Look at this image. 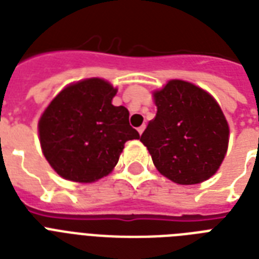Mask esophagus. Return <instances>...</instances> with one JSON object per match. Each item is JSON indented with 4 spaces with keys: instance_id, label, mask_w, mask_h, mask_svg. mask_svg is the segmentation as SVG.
<instances>
[{
    "instance_id": "esophagus-1",
    "label": "esophagus",
    "mask_w": 259,
    "mask_h": 259,
    "mask_svg": "<svg viewBox=\"0 0 259 259\" xmlns=\"http://www.w3.org/2000/svg\"><path fill=\"white\" fill-rule=\"evenodd\" d=\"M138 133L140 134H142L144 133V130H145V125H142V126H140V127H138Z\"/></svg>"
}]
</instances>
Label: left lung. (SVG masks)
<instances>
[{"instance_id":"1","label":"left lung","mask_w":259,"mask_h":259,"mask_svg":"<svg viewBox=\"0 0 259 259\" xmlns=\"http://www.w3.org/2000/svg\"><path fill=\"white\" fill-rule=\"evenodd\" d=\"M157 114L140 141L158 172L191 185L217 172L227 152L229 125L208 93L192 83L170 80L154 93Z\"/></svg>"}]
</instances>
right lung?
Returning <instances> with one entry per match:
<instances>
[{"label": "right lung", "mask_w": 259, "mask_h": 259, "mask_svg": "<svg viewBox=\"0 0 259 259\" xmlns=\"http://www.w3.org/2000/svg\"><path fill=\"white\" fill-rule=\"evenodd\" d=\"M115 94L110 83L86 79L66 87L47 107L38 122L40 144L58 175L93 183L113 170L126 141L140 138L127 109L111 105Z\"/></svg>", "instance_id": "add662e5"}]
</instances>
